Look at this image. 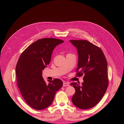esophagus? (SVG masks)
<instances>
[{
	"label": "esophagus",
	"instance_id": "esophagus-1",
	"mask_svg": "<svg viewBox=\"0 0 124 124\" xmlns=\"http://www.w3.org/2000/svg\"><path fill=\"white\" fill-rule=\"evenodd\" d=\"M69 85V84L67 82H63V86H68Z\"/></svg>",
	"mask_w": 124,
	"mask_h": 124
}]
</instances>
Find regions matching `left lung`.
Returning a JSON list of instances; mask_svg holds the SVG:
<instances>
[{"instance_id": "obj_1", "label": "left lung", "mask_w": 124, "mask_h": 124, "mask_svg": "<svg viewBox=\"0 0 124 124\" xmlns=\"http://www.w3.org/2000/svg\"><path fill=\"white\" fill-rule=\"evenodd\" d=\"M78 50L77 75L85 74L81 85L77 82L71 85L76 89L72 103L81 109L93 108L102 99L108 86L107 61L102 50L87 40H70Z\"/></svg>"}]
</instances>
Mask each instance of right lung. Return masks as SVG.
<instances>
[{
	"instance_id": "1",
	"label": "right lung",
	"mask_w": 124,
	"mask_h": 124,
	"mask_svg": "<svg viewBox=\"0 0 124 124\" xmlns=\"http://www.w3.org/2000/svg\"><path fill=\"white\" fill-rule=\"evenodd\" d=\"M63 42L54 38L39 39L26 48L18 60L16 69L18 87L26 103L34 109L43 110L50 106L63 85L58 78L47 84L42 76L54 48Z\"/></svg>"
}]
</instances>
